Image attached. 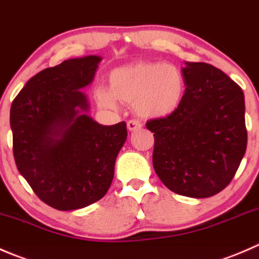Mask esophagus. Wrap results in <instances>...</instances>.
<instances>
[{"instance_id": "esophagus-1", "label": "esophagus", "mask_w": 259, "mask_h": 259, "mask_svg": "<svg viewBox=\"0 0 259 259\" xmlns=\"http://www.w3.org/2000/svg\"><path fill=\"white\" fill-rule=\"evenodd\" d=\"M141 127H142V123H141L140 121H137V119H131V121L127 122V128H128L131 132L141 128Z\"/></svg>"}]
</instances>
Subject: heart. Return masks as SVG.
I'll use <instances>...</instances> for the list:
<instances>
[{"instance_id":"b5f03b06","label":"heart","mask_w":259,"mask_h":259,"mask_svg":"<svg viewBox=\"0 0 259 259\" xmlns=\"http://www.w3.org/2000/svg\"><path fill=\"white\" fill-rule=\"evenodd\" d=\"M185 92L184 75L172 64L141 61L114 69L109 87L96 89L98 106L116 109L118 101L133 104L143 118H166L180 106Z\"/></svg>"}]
</instances>
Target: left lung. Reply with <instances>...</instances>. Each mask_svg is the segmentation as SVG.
<instances>
[{
  "label": "left lung",
  "instance_id": "left-lung-1",
  "mask_svg": "<svg viewBox=\"0 0 259 259\" xmlns=\"http://www.w3.org/2000/svg\"><path fill=\"white\" fill-rule=\"evenodd\" d=\"M185 93L166 118L151 119L152 163L166 188L203 199L232 181L247 148L244 94L220 69L186 61Z\"/></svg>",
  "mask_w": 259,
  "mask_h": 259
}]
</instances>
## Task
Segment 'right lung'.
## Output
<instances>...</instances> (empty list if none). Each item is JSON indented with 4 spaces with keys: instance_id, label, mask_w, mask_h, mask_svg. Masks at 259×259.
<instances>
[{
    "instance_id": "1",
    "label": "right lung",
    "mask_w": 259,
    "mask_h": 259,
    "mask_svg": "<svg viewBox=\"0 0 259 259\" xmlns=\"http://www.w3.org/2000/svg\"><path fill=\"white\" fill-rule=\"evenodd\" d=\"M102 58L69 59L44 69L21 89L10 111L17 170L40 200L58 210L85 208L103 198L127 140L124 122L103 126L80 92Z\"/></svg>"
}]
</instances>
